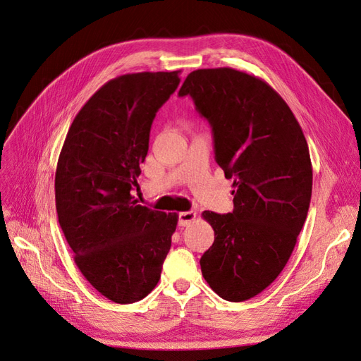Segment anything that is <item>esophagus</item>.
<instances>
[{
  "instance_id": "34e87169",
  "label": "esophagus",
  "mask_w": 361,
  "mask_h": 361,
  "mask_svg": "<svg viewBox=\"0 0 361 361\" xmlns=\"http://www.w3.org/2000/svg\"><path fill=\"white\" fill-rule=\"evenodd\" d=\"M194 220H195V212L194 211H187V212L179 214V226H182V227L190 226Z\"/></svg>"
}]
</instances>
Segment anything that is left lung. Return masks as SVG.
Wrapping results in <instances>:
<instances>
[{"mask_svg":"<svg viewBox=\"0 0 361 361\" xmlns=\"http://www.w3.org/2000/svg\"><path fill=\"white\" fill-rule=\"evenodd\" d=\"M179 96H191L209 122L215 161L235 188L232 212L202 214L215 233L200 259L202 274L223 300H250L279 277L307 218V141L288 104L255 75L199 69Z\"/></svg>","mask_w":361,"mask_h":361,"instance_id":"obj_1","label":"left lung"}]
</instances>
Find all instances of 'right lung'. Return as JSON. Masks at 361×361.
Wrapping results in <instances>:
<instances>
[{"instance_id":"obj_1","label":"right lung","mask_w":361,"mask_h":361,"mask_svg":"<svg viewBox=\"0 0 361 361\" xmlns=\"http://www.w3.org/2000/svg\"><path fill=\"white\" fill-rule=\"evenodd\" d=\"M179 73H128L104 84L73 118L59 157L56 207L75 264L118 304L154 290L176 231V212L141 206L133 191L152 122Z\"/></svg>"}]
</instances>
